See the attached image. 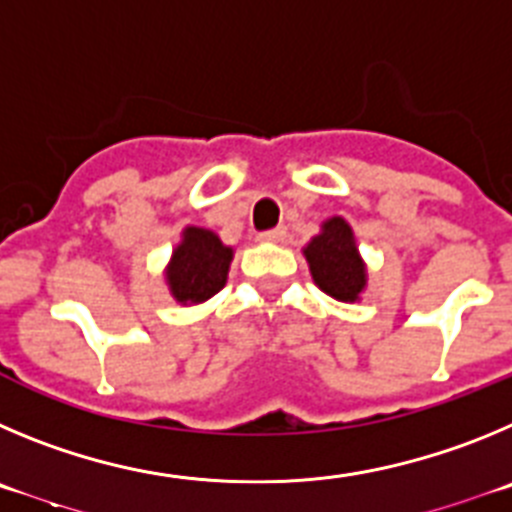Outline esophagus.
Wrapping results in <instances>:
<instances>
[{"label": "esophagus", "instance_id": "34e87169", "mask_svg": "<svg viewBox=\"0 0 512 512\" xmlns=\"http://www.w3.org/2000/svg\"><path fill=\"white\" fill-rule=\"evenodd\" d=\"M257 239H260V242H273V245H280V242H285V239H288V229L285 227L270 229V232L257 234Z\"/></svg>", "mask_w": 512, "mask_h": 512}]
</instances>
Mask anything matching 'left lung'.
I'll use <instances>...</instances> for the list:
<instances>
[{
    "label": "left lung",
    "mask_w": 512,
    "mask_h": 512,
    "mask_svg": "<svg viewBox=\"0 0 512 512\" xmlns=\"http://www.w3.org/2000/svg\"><path fill=\"white\" fill-rule=\"evenodd\" d=\"M313 283L326 296L342 303H357L367 288V265L359 255L357 239L344 216H329L321 232L303 247Z\"/></svg>",
    "instance_id": "obj_1"
}]
</instances>
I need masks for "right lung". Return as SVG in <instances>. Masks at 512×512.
I'll list each match as a JSON object with an SVG mask.
<instances>
[{"label":"right lung","mask_w":512,"mask_h":512,"mask_svg":"<svg viewBox=\"0 0 512 512\" xmlns=\"http://www.w3.org/2000/svg\"><path fill=\"white\" fill-rule=\"evenodd\" d=\"M234 250L224 245L219 234L204 227H186L181 242L173 247L163 270L173 301L181 306H199L227 285Z\"/></svg>","instance_id":"obj_1"}]
</instances>
